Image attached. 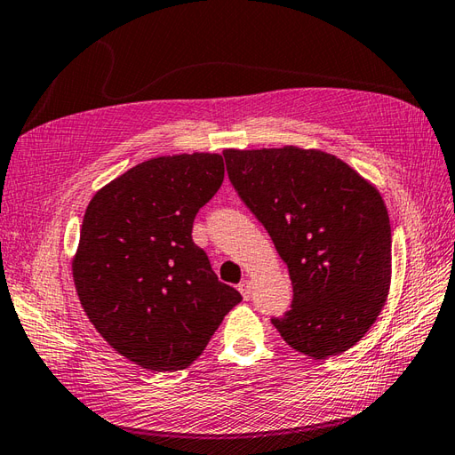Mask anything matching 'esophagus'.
<instances>
[{
    "label": "esophagus",
    "mask_w": 455,
    "mask_h": 455,
    "mask_svg": "<svg viewBox=\"0 0 455 455\" xmlns=\"http://www.w3.org/2000/svg\"><path fill=\"white\" fill-rule=\"evenodd\" d=\"M238 291H240L242 297H244V300H248L251 297V283L250 281H242L238 284Z\"/></svg>",
    "instance_id": "esophagus-1"
}]
</instances>
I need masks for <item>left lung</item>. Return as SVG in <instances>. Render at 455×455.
<instances>
[{
  "mask_svg": "<svg viewBox=\"0 0 455 455\" xmlns=\"http://www.w3.org/2000/svg\"><path fill=\"white\" fill-rule=\"evenodd\" d=\"M240 199L266 227L292 281L281 337L314 358L341 355L382 312L392 283V227L378 189L320 149H227Z\"/></svg>",
  "mask_w": 455,
  "mask_h": 455,
  "instance_id": "obj_1",
  "label": "left lung"
}]
</instances>
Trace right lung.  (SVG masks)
<instances>
[{
    "mask_svg": "<svg viewBox=\"0 0 455 455\" xmlns=\"http://www.w3.org/2000/svg\"><path fill=\"white\" fill-rule=\"evenodd\" d=\"M223 178V155L156 156L100 188L84 211L71 259L83 310L114 351L149 371L188 368L242 300L192 240Z\"/></svg>",
    "mask_w": 455,
    "mask_h": 455,
    "instance_id": "1",
    "label": "right lung"
}]
</instances>
